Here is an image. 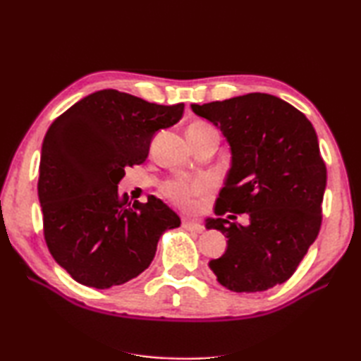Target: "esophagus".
Here are the masks:
<instances>
[{"mask_svg":"<svg viewBox=\"0 0 361 361\" xmlns=\"http://www.w3.org/2000/svg\"><path fill=\"white\" fill-rule=\"evenodd\" d=\"M183 228L188 229V231L197 232V234H200V232H204V226L202 224L197 223V221H192V219H188V218L183 219Z\"/></svg>","mask_w":361,"mask_h":361,"instance_id":"esophagus-1","label":"esophagus"}]
</instances>
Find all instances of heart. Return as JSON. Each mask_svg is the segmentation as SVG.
I'll return each mask as SVG.
<instances>
[{
    "mask_svg": "<svg viewBox=\"0 0 361 361\" xmlns=\"http://www.w3.org/2000/svg\"><path fill=\"white\" fill-rule=\"evenodd\" d=\"M192 126H199V127H209L204 122H195ZM209 181L205 178H197V180H176L169 183L166 186V194L170 199H173L175 202H178L181 205H189L192 204V200L195 197H200L204 195L207 191H209Z\"/></svg>",
    "mask_w": 361,
    "mask_h": 361,
    "instance_id": "heart-1",
    "label": "heart"
}]
</instances>
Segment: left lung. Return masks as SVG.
Instances as JSON below:
<instances>
[{
  "instance_id": "left-lung-1",
  "label": "left lung",
  "mask_w": 361,
  "mask_h": 361,
  "mask_svg": "<svg viewBox=\"0 0 361 361\" xmlns=\"http://www.w3.org/2000/svg\"><path fill=\"white\" fill-rule=\"evenodd\" d=\"M191 108L219 127L231 146V169L215 213H247L250 219L247 226L207 219V229L228 237V248L209 262L210 269L237 293L286 282L322 226L326 166L314 126L290 103L259 92Z\"/></svg>"
}]
</instances>
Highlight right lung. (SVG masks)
<instances>
[{"label":"right lung","instance_id":"add662e5","mask_svg":"<svg viewBox=\"0 0 361 361\" xmlns=\"http://www.w3.org/2000/svg\"><path fill=\"white\" fill-rule=\"evenodd\" d=\"M185 105L166 106L105 89L75 103L42 142L38 197L52 258L76 282L109 288L140 276L157 242L180 218L161 199L119 195L126 169L146 161L151 140L181 119Z\"/></svg>","mask_w":361,"mask_h":361}]
</instances>
